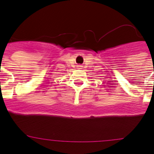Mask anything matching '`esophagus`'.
<instances>
[{
    "label": "esophagus",
    "mask_w": 154,
    "mask_h": 154,
    "mask_svg": "<svg viewBox=\"0 0 154 154\" xmlns=\"http://www.w3.org/2000/svg\"><path fill=\"white\" fill-rule=\"evenodd\" d=\"M78 67H79V69H81V68H82V66H81V65H79Z\"/></svg>",
    "instance_id": "1"
}]
</instances>
